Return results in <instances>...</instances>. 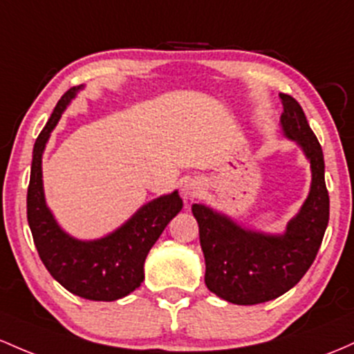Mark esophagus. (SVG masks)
<instances>
[{
  "label": "esophagus",
  "instance_id": "esophagus-1",
  "mask_svg": "<svg viewBox=\"0 0 354 354\" xmlns=\"http://www.w3.org/2000/svg\"><path fill=\"white\" fill-rule=\"evenodd\" d=\"M183 196L186 200H195V198L201 193V183L198 180H188L181 188Z\"/></svg>",
  "mask_w": 354,
  "mask_h": 354
}]
</instances>
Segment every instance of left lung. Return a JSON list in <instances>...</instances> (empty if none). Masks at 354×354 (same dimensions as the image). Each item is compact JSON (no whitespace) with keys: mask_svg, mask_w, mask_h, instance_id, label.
Returning a JSON list of instances; mask_svg holds the SVG:
<instances>
[{"mask_svg":"<svg viewBox=\"0 0 354 354\" xmlns=\"http://www.w3.org/2000/svg\"><path fill=\"white\" fill-rule=\"evenodd\" d=\"M279 97L284 104L281 118L284 133L302 146L313 169L308 200L286 234L270 236L243 230L203 205L192 207L207 263L205 284L218 297L240 306L272 301L292 289L313 266L329 221V195L319 141L297 100L287 94Z\"/></svg>","mask_w":354,"mask_h":354,"instance_id":"8db88e82","label":"left lung"}]
</instances>
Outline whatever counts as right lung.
I'll use <instances>...</instances> for the list:
<instances>
[{
  "mask_svg": "<svg viewBox=\"0 0 354 354\" xmlns=\"http://www.w3.org/2000/svg\"><path fill=\"white\" fill-rule=\"evenodd\" d=\"M79 88L80 85L72 87L62 95L35 141L26 215L38 255L57 282L88 301H115L145 281L147 254L171 218L183 208V201L178 192L158 198L145 205L114 234L95 242H80L60 230L45 205L41 154L62 112Z\"/></svg>",
  "mask_w": 354,
  "mask_h": 354,
  "instance_id": "right-lung-1",
  "label": "right lung"
}]
</instances>
